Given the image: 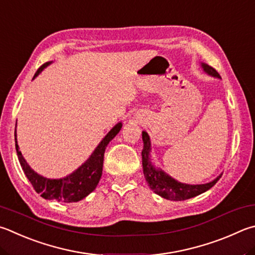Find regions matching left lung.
Returning <instances> with one entry per match:
<instances>
[{
  "label": "left lung",
  "instance_id": "obj_1",
  "mask_svg": "<svg viewBox=\"0 0 255 255\" xmlns=\"http://www.w3.org/2000/svg\"><path fill=\"white\" fill-rule=\"evenodd\" d=\"M202 68L207 75L212 77L220 78L219 75L214 68L208 66V64L202 63ZM142 141H143V148L141 151L142 156V169L143 175H145L146 182L148 186L150 187L151 191H154L157 195L166 198L169 201H184L188 200V198L195 197L200 194L208 191L211 187L214 186L217 183V180L221 178V175L216 177L214 180L210 183L201 184V185H189L177 182V180L170 177L169 175L163 172L161 169H157L151 165V161L149 159V152H150V139L149 136L146 131H142Z\"/></svg>",
  "mask_w": 255,
  "mask_h": 255
}]
</instances>
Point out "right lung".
Returning <instances> with one entry per match:
<instances>
[{
  "instance_id": "add662e5",
  "label": "right lung",
  "mask_w": 255,
  "mask_h": 255,
  "mask_svg": "<svg viewBox=\"0 0 255 255\" xmlns=\"http://www.w3.org/2000/svg\"><path fill=\"white\" fill-rule=\"evenodd\" d=\"M51 62H47L41 66L38 71L35 72L33 79L39 76V73L43 70L45 67H48ZM123 127L122 123H118L105 136L103 140L92 152V155L88 158L85 164L81 165L76 172H73L67 177L59 179H50L45 178L43 176L39 175L32 169L25 159L23 158L21 151L18 150V145L16 141V130L14 132L15 137V148L18 161H20L21 167L24 172L27 179L30 180L32 186L35 189V192L41 194V196L45 200H55L58 202L72 203L79 202L82 198L89 195L95 191V188L98 185L101 175H103V165H104V155L106 147L114 139V137L120 131Z\"/></svg>"
}]
</instances>
